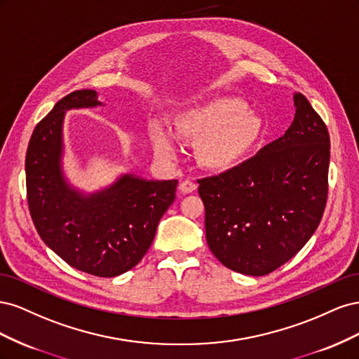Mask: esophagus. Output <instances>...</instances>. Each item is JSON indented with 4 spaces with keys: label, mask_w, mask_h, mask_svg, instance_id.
<instances>
[{
    "label": "esophagus",
    "mask_w": 359,
    "mask_h": 359,
    "mask_svg": "<svg viewBox=\"0 0 359 359\" xmlns=\"http://www.w3.org/2000/svg\"><path fill=\"white\" fill-rule=\"evenodd\" d=\"M196 189H198V184L194 182V181H191V180H184V181H181V184H180V190H181L184 194L193 193Z\"/></svg>",
    "instance_id": "obj_1"
}]
</instances>
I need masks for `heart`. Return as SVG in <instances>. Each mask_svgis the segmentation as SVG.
I'll use <instances>...</instances> for the list:
<instances>
[{
	"instance_id": "b5f03b06",
	"label": "heart",
	"mask_w": 359,
	"mask_h": 359,
	"mask_svg": "<svg viewBox=\"0 0 359 359\" xmlns=\"http://www.w3.org/2000/svg\"><path fill=\"white\" fill-rule=\"evenodd\" d=\"M173 128L180 139L198 144V158L205 169L226 172L255 148L262 133V119L240 99L215 97L180 112ZM149 135L156 153L175 156V139L160 124L151 126Z\"/></svg>"
}]
</instances>
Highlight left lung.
Returning <instances> with one entry per match:
<instances>
[{"label":"left lung","instance_id":"left-lung-1","mask_svg":"<svg viewBox=\"0 0 359 359\" xmlns=\"http://www.w3.org/2000/svg\"><path fill=\"white\" fill-rule=\"evenodd\" d=\"M286 133L250 160L198 180L206 243L220 262L265 276L306 245L328 198L330 133L301 93Z\"/></svg>","mask_w":359,"mask_h":359}]
</instances>
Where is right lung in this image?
<instances>
[{"label":"right lung","mask_w":359,"mask_h":359,"mask_svg":"<svg viewBox=\"0 0 359 359\" xmlns=\"http://www.w3.org/2000/svg\"><path fill=\"white\" fill-rule=\"evenodd\" d=\"M99 104L94 90L74 91L36 126L25 158L27 199L40 238L62 260L86 274L116 277L148 252L160 219L175 201L178 181L126 173L102 191L73 189L61 161L64 115Z\"/></svg>","instance_id":"add662e5"}]
</instances>
